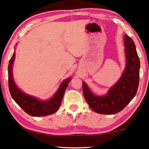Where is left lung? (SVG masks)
<instances>
[{"label": "left lung", "instance_id": "8db88e82", "mask_svg": "<svg viewBox=\"0 0 149 149\" xmlns=\"http://www.w3.org/2000/svg\"><path fill=\"white\" fill-rule=\"evenodd\" d=\"M126 65L118 81L109 90L104 96L93 95L84 82L82 83L83 93L92 109L100 114H116L123 110L133 99L139 84L140 60L132 39L124 36Z\"/></svg>", "mask_w": 149, "mask_h": 149}]
</instances>
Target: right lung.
Segmentation results:
<instances>
[{"label":"right lung","instance_id":"add662e5","mask_svg":"<svg viewBox=\"0 0 149 149\" xmlns=\"http://www.w3.org/2000/svg\"><path fill=\"white\" fill-rule=\"evenodd\" d=\"M15 52L9 61L8 66L9 88L12 98L25 112L34 117L47 116L53 114L59 108L65 91L71 81L70 77L65 79L54 96L48 100H40L33 96L26 95L17 87L13 77L12 68L15 59Z\"/></svg>","mask_w":149,"mask_h":149}]
</instances>
